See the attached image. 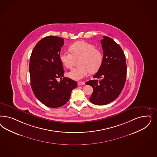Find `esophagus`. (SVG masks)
<instances>
[{
  "instance_id": "obj_1",
  "label": "esophagus",
  "mask_w": 157,
  "mask_h": 157,
  "mask_svg": "<svg viewBox=\"0 0 157 157\" xmlns=\"http://www.w3.org/2000/svg\"><path fill=\"white\" fill-rule=\"evenodd\" d=\"M78 85V86H83V85H85V82H81V81H78L77 82Z\"/></svg>"
}]
</instances>
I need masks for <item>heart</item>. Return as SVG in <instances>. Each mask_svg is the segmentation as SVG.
Listing matches in <instances>:
<instances>
[{
    "label": "heart",
    "instance_id": "obj_1",
    "mask_svg": "<svg viewBox=\"0 0 157 157\" xmlns=\"http://www.w3.org/2000/svg\"><path fill=\"white\" fill-rule=\"evenodd\" d=\"M69 50L71 52L61 51L59 58L62 65L67 69H71L76 59L80 58V65L68 73L71 79L81 80L90 72H96L101 67L103 55L93 44L85 41H77L70 46Z\"/></svg>",
    "mask_w": 157,
    "mask_h": 157
}]
</instances>
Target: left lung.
I'll return each mask as SVG.
<instances>
[{
    "label": "left lung",
    "instance_id": "left-lung-1",
    "mask_svg": "<svg viewBox=\"0 0 157 157\" xmlns=\"http://www.w3.org/2000/svg\"><path fill=\"white\" fill-rule=\"evenodd\" d=\"M101 44L103 51L101 66L93 77L95 79L86 82L93 88L90 101L96 105H105L116 99L127 76L125 56L121 47L107 36H103Z\"/></svg>",
    "mask_w": 157,
    "mask_h": 157
}]
</instances>
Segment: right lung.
Wrapping results in <instances>:
<instances>
[{
	"mask_svg": "<svg viewBox=\"0 0 157 157\" xmlns=\"http://www.w3.org/2000/svg\"><path fill=\"white\" fill-rule=\"evenodd\" d=\"M64 39L48 36L34 47L29 62L30 86L37 99L46 106L57 108L66 104L77 82L63 77L59 56ZM63 79H62V77ZM58 78L61 80L57 81Z\"/></svg>",
	"mask_w": 157,
	"mask_h": 157,
	"instance_id": "obj_1",
	"label": "right lung"
}]
</instances>
